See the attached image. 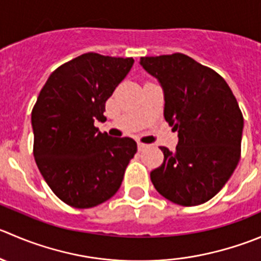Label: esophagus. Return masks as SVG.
Here are the masks:
<instances>
[{
	"label": "esophagus",
	"instance_id": "esophagus-1",
	"mask_svg": "<svg viewBox=\"0 0 261 261\" xmlns=\"http://www.w3.org/2000/svg\"><path fill=\"white\" fill-rule=\"evenodd\" d=\"M148 148V145H146V144H144V143H140V141H139L138 143V149L139 150H144V149H146Z\"/></svg>",
	"mask_w": 261,
	"mask_h": 261
}]
</instances>
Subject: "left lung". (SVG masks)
I'll return each instance as SVG.
<instances>
[{
	"mask_svg": "<svg viewBox=\"0 0 261 261\" xmlns=\"http://www.w3.org/2000/svg\"><path fill=\"white\" fill-rule=\"evenodd\" d=\"M164 93V118L178 133L176 150L150 172L156 191L184 206L206 203L236 169L244 116L226 80L184 53L141 57Z\"/></svg>",
	"mask_w": 261,
	"mask_h": 261,
	"instance_id": "8db88e82",
	"label": "left lung"
}]
</instances>
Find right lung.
<instances>
[{
    "instance_id": "obj_1",
    "label": "right lung",
    "mask_w": 261,
    "mask_h": 261,
    "mask_svg": "<svg viewBox=\"0 0 261 261\" xmlns=\"http://www.w3.org/2000/svg\"><path fill=\"white\" fill-rule=\"evenodd\" d=\"M134 58L84 53L49 75L32 111L35 163L57 198L77 209L111 199L138 145L99 133L106 102Z\"/></svg>"
}]
</instances>
